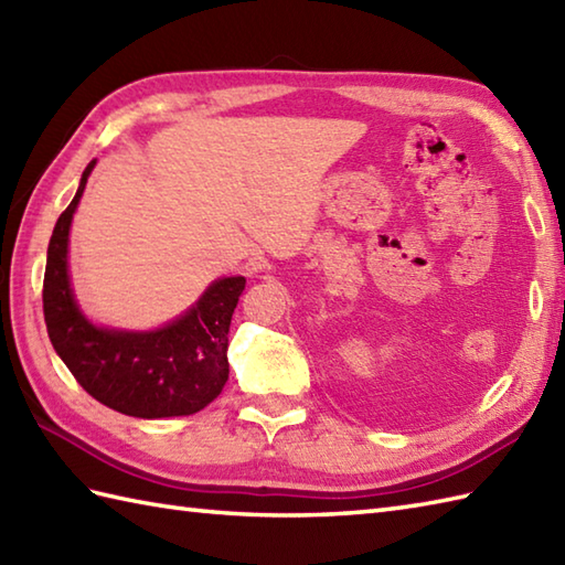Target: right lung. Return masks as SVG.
<instances>
[{
  "label": "right lung",
  "mask_w": 565,
  "mask_h": 565,
  "mask_svg": "<svg viewBox=\"0 0 565 565\" xmlns=\"http://www.w3.org/2000/svg\"><path fill=\"white\" fill-rule=\"evenodd\" d=\"M94 164L97 160L84 170L77 194L60 213L47 245V338L79 386L111 411L142 419L194 415L218 398L227 381V332L245 291V276L215 281L186 316L162 330L118 332L92 326L70 289L67 235Z\"/></svg>",
  "instance_id": "right-lung-1"
}]
</instances>
